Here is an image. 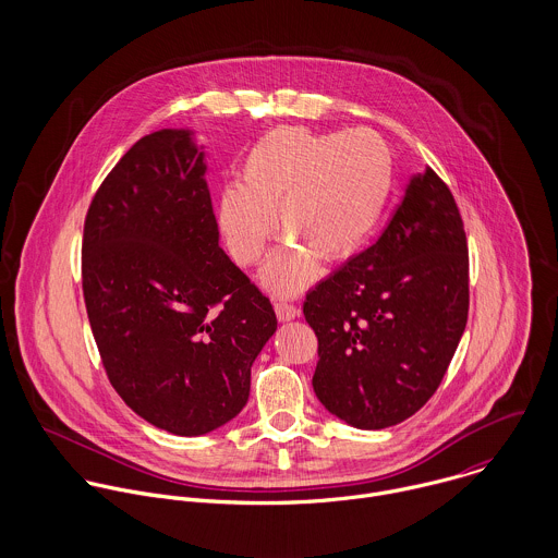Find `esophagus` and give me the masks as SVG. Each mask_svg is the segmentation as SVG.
Here are the masks:
<instances>
[{
	"mask_svg": "<svg viewBox=\"0 0 558 558\" xmlns=\"http://www.w3.org/2000/svg\"><path fill=\"white\" fill-rule=\"evenodd\" d=\"M275 314L281 322H290V319L301 316V310L290 305V303H275Z\"/></svg>",
	"mask_w": 558,
	"mask_h": 558,
	"instance_id": "esophagus-1",
	"label": "esophagus"
}]
</instances>
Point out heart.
I'll return each instance as SVG.
<instances>
[{"mask_svg": "<svg viewBox=\"0 0 558 558\" xmlns=\"http://www.w3.org/2000/svg\"><path fill=\"white\" fill-rule=\"evenodd\" d=\"M391 186L393 159L376 133L279 126L248 148L239 184L221 191L217 223L232 259L251 266L264 255L279 217V230L292 242L266 262L262 281L288 296L314 281L316 257L341 262L367 242Z\"/></svg>", "mask_w": 558, "mask_h": 558, "instance_id": "obj_1", "label": "heart"}]
</instances>
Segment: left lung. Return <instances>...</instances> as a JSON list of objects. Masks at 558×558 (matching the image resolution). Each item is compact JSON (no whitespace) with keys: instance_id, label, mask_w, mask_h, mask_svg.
I'll use <instances>...</instances> for the list:
<instances>
[{"instance_id":"8db88e82","label":"left lung","mask_w":558,"mask_h":558,"mask_svg":"<svg viewBox=\"0 0 558 558\" xmlns=\"http://www.w3.org/2000/svg\"><path fill=\"white\" fill-rule=\"evenodd\" d=\"M318 335L314 391L359 429H383L432 398L469 319V246L447 184L410 178L391 223L307 294Z\"/></svg>"}]
</instances>
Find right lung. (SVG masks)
<instances>
[{
  "mask_svg": "<svg viewBox=\"0 0 558 558\" xmlns=\"http://www.w3.org/2000/svg\"><path fill=\"white\" fill-rule=\"evenodd\" d=\"M206 169L193 129L150 133L105 178L83 230V299L109 383L175 436L239 414L277 330L270 301L219 246Z\"/></svg>",
  "mask_w": 558,
  "mask_h": 558,
  "instance_id": "add662e5",
  "label": "right lung"
}]
</instances>
